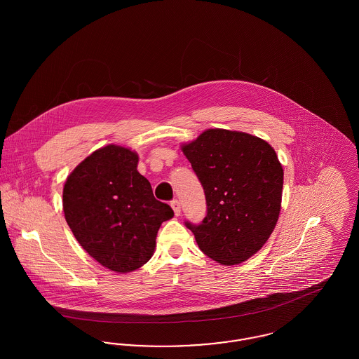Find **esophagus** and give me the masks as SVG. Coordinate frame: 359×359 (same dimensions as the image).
I'll use <instances>...</instances> for the list:
<instances>
[{
  "mask_svg": "<svg viewBox=\"0 0 359 359\" xmlns=\"http://www.w3.org/2000/svg\"><path fill=\"white\" fill-rule=\"evenodd\" d=\"M171 207L173 208V211H175V215L176 217H179L180 215V202L179 201H172Z\"/></svg>",
  "mask_w": 359,
  "mask_h": 359,
  "instance_id": "1",
  "label": "esophagus"
}]
</instances>
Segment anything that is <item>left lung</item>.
Listing matches in <instances>:
<instances>
[{
	"instance_id": "1",
	"label": "left lung",
	"mask_w": 359,
	"mask_h": 359,
	"mask_svg": "<svg viewBox=\"0 0 359 359\" xmlns=\"http://www.w3.org/2000/svg\"><path fill=\"white\" fill-rule=\"evenodd\" d=\"M205 189L207 215L186 223L205 256L237 265L266 243L278 221L284 170L259 137L207 129L180 145Z\"/></svg>"
}]
</instances>
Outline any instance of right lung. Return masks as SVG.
<instances>
[{
  "mask_svg": "<svg viewBox=\"0 0 359 359\" xmlns=\"http://www.w3.org/2000/svg\"><path fill=\"white\" fill-rule=\"evenodd\" d=\"M135 151L109 144L81 161L63 188L67 224L86 252L106 269L129 273L154 256L161 223L173 210L156 201L137 171Z\"/></svg>",
  "mask_w": 359,
  "mask_h": 359,
  "instance_id": "add662e5",
  "label": "right lung"
}]
</instances>
